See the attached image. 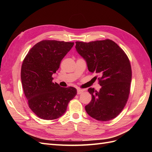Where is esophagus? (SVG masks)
Listing matches in <instances>:
<instances>
[{
  "mask_svg": "<svg viewBox=\"0 0 152 152\" xmlns=\"http://www.w3.org/2000/svg\"><path fill=\"white\" fill-rule=\"evenodd\" d=\"M83 92V90L81 89H77V94L78 95H80Z\"/></svg>",
  "mask_w": 152,
  "mask_h": 152,
  "instance_id": "1",
  "label": "esophagus"
}]
</instances>
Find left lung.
Listing matches in <instances>:
<instances>
[{
  "label": "left lung",
  "instance_id": "obj_1",
  "mask_svg": "<svg viewBox=\"0 0 152 152\" xmlns=\"http://www.w3.org/2000/svg\"><path fill=\"white\" fill-rule=\"evenodd\" d=\"M76 49L85 59L88 70L100 76L99 91L90 88L92 96L86 112L96 120H111L120 114L130 93L132 71L127 55L114 41L76 42Z\"/></svg>",
  "mask_w": 152,
  "mask_h": 152
}]
</instances>
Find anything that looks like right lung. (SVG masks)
Returning <instances> with one entry per match:
<instances>
[{
  "label": "right lung",
  "instance_id": "obj_1",
  "mask_svg": "<svg viewBox=\"0 0 152 152\" xmlns=\"http://www.w3.org/2000/svg\"><path fill=\"white\" fill-rule=\"evenodd\" d=\"M73 46L74 42L42 40L31 48L23 60L21 70L23 89L29 108L41 119L60 118L77 94L76 88H61L52 82V74Z\"/></svg>",
  "mask_w": 152,
  "mask_h": 152
}]
</instances>
